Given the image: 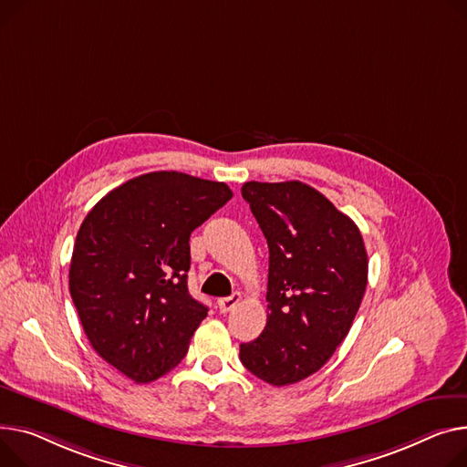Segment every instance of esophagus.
<instances>
[{
	"mask_svg": "<svg viewBox=\"0 0 467 467\" xmlns=\"http://www.w3.org/2000/svg\"><path fill=\"white\" fill-rule=\"evenodd\" d=\"M242 300L240 293H233L231 296H225V298H220L217 300V309H220V314H227L231 312V309Z\"/></svg>",
	"mask_w": 467,
	"mask_h": 467,
	"instance_id": "esophagus-1",
	"label": "esophagus"
}]
</instances>
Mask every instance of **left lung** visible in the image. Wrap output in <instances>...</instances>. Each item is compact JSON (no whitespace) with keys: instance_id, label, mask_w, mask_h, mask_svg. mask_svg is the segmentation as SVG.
Here are the masks:
<instances>
[{"instance_id":"left-lung-1","label":"left lung","mask_w":467,"mask_h":467,"mask_svg":"<svg viewBox=\"0 0 467 467\" xmlns=\"http://www.w3.org/2000/svg\"><path fill=\"white\" fill-rule=\"evenodd\" d=\"M268 244V321L240 360L274 387L306 379L346 339L368 284V254L351 217L298 180L245 182Z\"/></svg>"}]
</instances>
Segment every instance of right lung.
<instances>
[{"label":"right lung","instance_id":"add662e5","mask_svg":"<svg viewBox=\"0 0 467 467\" xmlns=\"http://www.w3.org/2000/svg\"><path fill=\"white\" fill-rule=\"evenodd\" d=\"M233 192L176 171L128 180L78 229L69 291L96 353L135 383L188 353L208 307L188 291L190 236Z\"/></svg>","mask_w":467,"mask_h":467}]
</instances>
